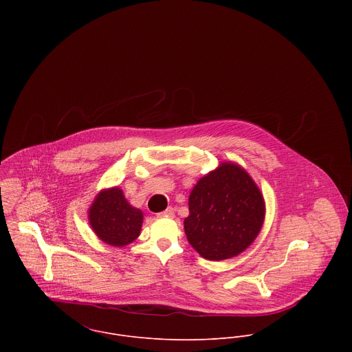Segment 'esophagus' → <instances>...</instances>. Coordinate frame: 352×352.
Wrapping results in <instances>:
<instances>
[{"label":"esophagus","instance_id":"34e87169","mask_svg":"<svg viewBox=\"0 0 352 352\" xmlns=\"http://www.w3.org/2000/svg\"><path fill=\"white\" fill-rule=\"evenodd\" d=\"M160 215H165V217H173V215H175V208H173V207H168L165 211L160 212Z\"/></svg>","mask_w":352,"mask_h":352}]
</instances>
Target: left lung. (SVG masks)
Here are the masks:
<instances>
[{"instance_id":"left-lung-1","label":"left lung","mask_w":352,"mask_h":352,"mask_svg":"<svg viewBox=\"0 0 352 352\" xmlns=\"http://www.w3.org/2000/svg\"><path fill=\"white\" fill-rule=\"evenodd\" d=\"M187 240L201 257L225 260L245 251L264 221V199L251 176L236 164H221L190 195Z\"/></svg>"}]
</instances>
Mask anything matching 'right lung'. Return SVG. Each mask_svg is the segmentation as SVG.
Instances as JSON below:
<instances>
[{"instance_id":"1","label":"right lung","mask_w":352,"mask_h":352,"mask_svg":"<svg viewBox=\"0 0 352 352\" xmlns=\"http://www.w3.org/2000/svg\"><path fill=\"white\" fill-rule=\"evenodd\" d=\"M144 214L126 201L119 188L101 191L89 210V222L101 241L124 247L141 233Z\"/></svg>"}]
</instances>
